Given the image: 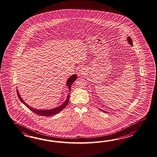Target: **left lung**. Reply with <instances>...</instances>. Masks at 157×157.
<instances>
[{
    "mask_svg": "<svg viewBox=\"0 0 157 157\" xmlns=\"http://www.w3.org/2000/svg\"><path fill=\"white\" fill-rule=\"evenodd\" d=\"M127 41H128V42L129 44H130V45H132V39H131L130 37H127ZM100 110H101V111H103V112H105V111H104V110H102V109H100Z\"/></svg>",
    "mask_w": 157,
    "mask_h": 157,
    "instance_id": "obj_1",
    "label": "left lung"
}]
</instances>
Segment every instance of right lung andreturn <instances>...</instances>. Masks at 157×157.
I'll return each mask as SVG.
<instances>
[{
    "instance_id": "1",
    "label": "right lung",
    "mask_w": 157,
    "mask_h": 157,
    "mask_svg": "<svg viewBox=\"0 0 157 157\" xmlns=\"http://www.w3.org/2000/svg\"><path fill=\"white\" fill-rule=\"evenodd\" d=\"M77 78V75L76 74L73 75L72 76H71L67 81V82H66V85H67L70 91L71 90V87L72 84L74 83V81L75 80H76ZM17 93L18 95V97L19 98L20 100H21V101L29 109H30V110L33 111V113H35V114H36L39 116H47V117H49L50 116H52V115H54V114H56L59 113L60 111L62 110L63 109H64L66 106L67 105V104L68 103V101H69V98H70V93L67 96V99L64 101L63 104H62L61 105H60L59 107H57L56 108H54L52 109H47V110H38V109H36L35 108H33L32 107H30L29 105H27L26 103H25V102L24 101L23 99L21 98V97H20V94H19L18 93V91L17 90Z\"/></svg>"
}]
</instances>
